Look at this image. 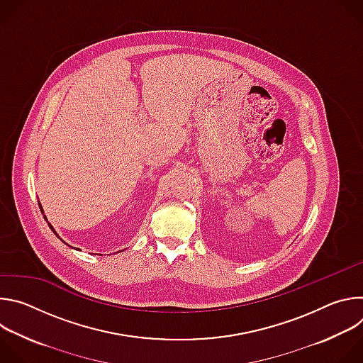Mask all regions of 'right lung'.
Segmentation results:
<instances>
[{"mask_svg":"<svg viewBox=\"0 0 363 363\" xmlns=\"http://www.w3.org/2000/svg\"><path fill=\"white\" fill-rule=\"evenodd\" d=\"M38 205H40V210H41V213H43V214H44V211H43V206H41V203H40V201H38ZM43 217H44V220H45V221H47V217H45V216H43ZM47 224H48V227H50V228H51V231H53V233H55V234H56V235H57V237H59V234H57V233H56V230H55V228H53V225H51V224H50V223H48V221H47ZM59 238H60V237H59ZM60 240H62V238H60ZM62 241H63V240H62ZM63 242H65V241H63ZM65 244H67V242H65ZM74 250H79V248H74ZM79 251H80V250H79ZM122 251H123V250H122ZM119 252H121V251H119Z\"/></svg>","mask_w":363,"mask_h":363,"instance_id":"right-lung-1","label":"right lung"}]
</instances>
